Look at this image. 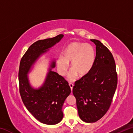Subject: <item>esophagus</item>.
<instances>
[{
  "label": "esophagus",
  "instance_id": "1",
  "mask_svg": "<svg viewBox=\"0 0 133 133\" xmlns=\"http://www.w3.org/2000/svg\"><path fill=\"white\" fill-rule=\"evenodd\" d=\"M69 86H70V89H71V90L72 91V90H73V86H74L73 84H72V83H69Z\"/></svg>",
  "mask_w": 133,
  "mask_h": 133
}]
</instances>
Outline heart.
Here are the masks:
<instances>
[{
  "label": "heart",
  "instance_id": "obj_1",
  "mask_svg": "<svg viewBox=\"0 0 133 133\" xmlns=\"http://www.w3.org/2000/svg\"><path fill=\"white\" fill-rule=\"evenodd\" d=\"M95 59V50L91 44L75 42L66 47L63 56H59L56 60V64L58 73L63 76L70 63L71 71L69 78L73 81L77 75L80 77L87 75L93 67Z\"/></svg>",
  "mask_w": 133,
  "mask_h": 133
}]
</instances>
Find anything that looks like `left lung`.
<instances>
[{"mask_svg":"<svg viewBox=\"0 0 133 133\" xmlns=\"http://www.w3.org/2000/svg\"><path fill=\"white\" fill-rule=\"evenodd\" d=\"M96 45V59L87 75L76 81L73 94L81 120L94 123L103 117L111 105L117 85L116 63L111 53L102 42Z\"/></svg>","mask_w":133,"mask_h":133,"instance_id":"1","label":"left lung"}]
</instances>
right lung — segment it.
<instances>
[{"mask_svg": "<svg viewBox=\"0 0 133 133\" xmlns=\"http://www.w3.org/2000/svg\"><path fill=\"white\" fill-rule=\"evenodd\" d=\"M63 36L59 35L36 42L29 47L20 63L19 82L22 100L35 118L48 125H55L62 121V107L71 93L70 87L62 76L52 71L56 67L55 59L50 61L44 82L38 88L31 85L28 75L37 60L60 42Z\"/></svg>", "mask_w": 133, "mask_h": 133, "instance_id": "right-lung-1", "label": "right lung"}]
</instances>
